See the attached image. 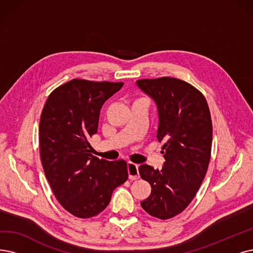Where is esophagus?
I'll use <instances>...</instances> for the list:
<instances>
[{"mask_svg": "<svg viewBox=\"0 0 253 253\" xmlns=\"http://www.w3.org/2000/svg\"><path fill=\"white\" fill-rule=\"evenodd\" d=\"M127 173H128V178L135 180L140 177L139 175V170H138V165L134 163H127Z\"/></svg>", "mask_w": 253, "mask_h": 253, "instance_id": "1", "label": "esophagus"}]
</instances>
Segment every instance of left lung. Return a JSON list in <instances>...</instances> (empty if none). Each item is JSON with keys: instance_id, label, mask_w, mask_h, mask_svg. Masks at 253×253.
Returning <instances> with one entry per match:
<instances>
[{"instance_id": "obj_1", "label": "left lung", "mask_w": 253, "mask_h": 253, "mask_svg": "<svg viewBox=\"0 0 253 253\" xmlns=\"http://www.w3.org/2000/svg\"><path fill=\"white\" fill-rule=\"evenodd\" d=\"M137 85L154 98L159 112L157 138L164 142L161 170L143 164L142 179L151 186L141 207L150 216L166 220L180 214L195 197L208 171L213 126L205 95L183 80L142 79Z\"/></svg>"}]
</instances>
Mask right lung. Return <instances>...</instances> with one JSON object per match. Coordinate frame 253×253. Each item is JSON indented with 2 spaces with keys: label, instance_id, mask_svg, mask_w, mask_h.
Here are the masks:
<instances>
[{
  "label": "right lung",
  "instance_id": "1",
  "mask_svg": "<svg viewBox=\"0 0 253 253\" xmlns=\"http://www.w3.org/2000/svg\"><path fill=\"white\" fill-rule=\"evenodd\" d=\"M123 85L74 79L50 92L40 115L45 177L58 203L78 218L98 215L114 189L127 179L126 161L98 159L89 143L97 132L100 109Z\"/></svg>",
  "mask_w": 253,
  "mask_h": 253
}]
</instances>
